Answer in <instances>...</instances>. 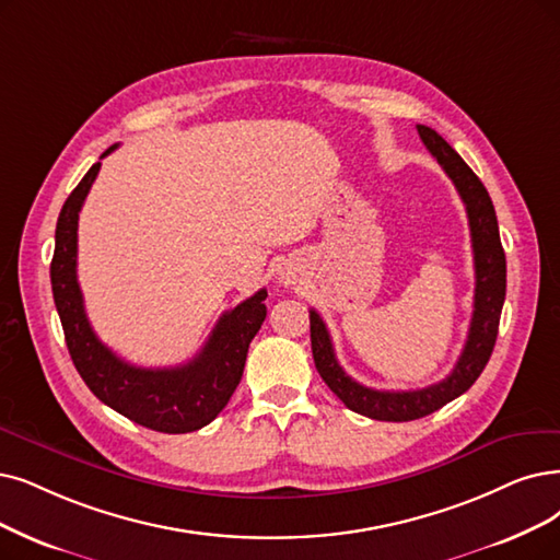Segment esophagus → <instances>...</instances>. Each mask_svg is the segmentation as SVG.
Returning a JSON list of instances; mask_svg holds the SVG:
<instances>
[{"mask_svg":"<svg viewBox=\"0 0 560 560\" xmlns=\"http://www.w3.org/2000/svg\"><path fill=\"white\" fill-rule=\"evenodd\" d=\"M280 282L282 284H296V273H294L292 266L280 268Z\"/></svg>","mask_w":560,"mask_h":560,"instance_id":"obj_1","label":"esophagus"}]
</instances>
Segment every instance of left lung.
I'll use <instances>...</instances> for the list:
<instances>
[{"mask_svg": "<svg viewBox=\"0 0 560 560\" xmlns=\"http://www.w3.org/2000/svg\"><path fill=\"white\" fill-rule=\"evenodd\" d=\"M418 136L430 149L443 172L451 176L462 202L466 207L468 228L474 243L476 266V296L474 317L468 326V338L453 372L443 382L418 390H374L353 378L340 368L330 342L328 328L315 310H310V340L315 365L326 386L338 395L345 407L372 420L407 422L430 416L448 405L455 397L476 384L497 345L501 310L505 301V253L499 236L497 211L480 178L468 167L462 155L445 142L436 130L418 124Z\"/></svg>", "mask_w": 560, "mask_h": 560, "instance_id": "1", "label": "left lung"}]
</instances>
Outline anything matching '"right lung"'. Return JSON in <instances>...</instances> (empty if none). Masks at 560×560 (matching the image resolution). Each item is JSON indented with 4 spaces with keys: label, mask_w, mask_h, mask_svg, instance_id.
<instances>
[{
    "label": "right lung",
    "mask_w": 560,
    "mask_h": 560,
    "mask_svg": "<svg viewBox=\"0 0 560 560\" xmlns=\"http://www.w3.org/2000/svg\"><path fill=\"white\" fill-rule=\"evenodd\" d=\"M117 149L112 144L101 159ZM101 163L66 199L55 232L50 280L73 365L103 405L142 428L186 434L209 424L234 395L248 347L266 319V289L225 312L192 361L176 368H136L107 349L89 324L78 284V218Z\"/></svg>",
    "instance_id": "right-lung-1"
}]
</instances>
